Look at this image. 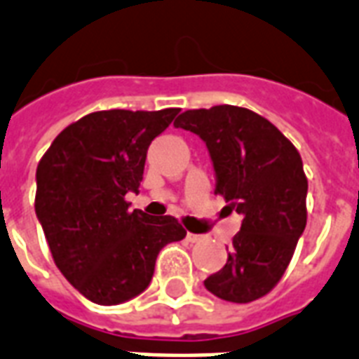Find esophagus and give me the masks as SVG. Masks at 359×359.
Instances as JSON below:
<instances>
[{"instance_id": "34e87169", "label": "esophagus", "mask_w": 359, "mask_h": 359, "mask_svg": "<svg viewBox=\"0 0 359 359\" xmlns=\"http://www.w3.org/2000/svg\"><path fill=\"white\" fill-rule=\"evenodd\" d=\"M186 239L190 241V243H198V241L201 239V235H196V233H188V235H186Z\"/></svg>"}]
</instances>
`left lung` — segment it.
<instances>
[{
  "label": "left lung",
  "instance_id": "1",
  "mask_svg": "<svg viewBox=\"0 0 359 359\" xmlns=\"http://www.w3.org/2000/svg\"><path fill=\"white\" fill-rule=\"evenodd\" d=\"M207 144L216 194L243 215L228 262L205 278L210 294L250 303L277 286L307 226V177L294 144L250 109H191L175 120Z\"/></svg>",
  "mask_w": 359,
  "mask_h": 359
}]
</instances>
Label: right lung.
Segmentation results:
<instances>
[{
	"instance_id": "right-lung-1",
	"label": "right lung",
	"mask_w": 359,
	"mask_h": 359,
	"mask_svg": "<svg viewBox=\"0 0 359 359\" xmlns=\"http://www.w3.org/2000/svg\"><path fill=\"white\" fill-rule=\"evenodd\" d=\"M179 109L97 111L67 126L37 165L35 215L54 264L86 299L118 305L149 288L158 254L186 237L173 216L130 210L150 143Z\"/></svg>"
}]
</instances>
